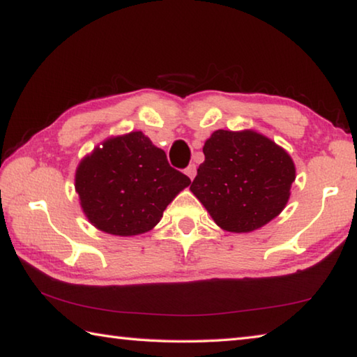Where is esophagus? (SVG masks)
<instances>
[{"mask_svg":"<svg viewBox=\"0 0 357 357\" xmlns=\"http://www.w3.org/2000/svg\"><path fill=\"white\" fill-rule=\"evenodd\" d=\"M185 174H187V176H189L190 179L195 178V174H197V165H195V164H190L189 167H187V168H185Z\"/></svg>","mask_w":357,"mask_h":357,"instance_id":"esophagus-1","label":"esophagus"}]
</instances>
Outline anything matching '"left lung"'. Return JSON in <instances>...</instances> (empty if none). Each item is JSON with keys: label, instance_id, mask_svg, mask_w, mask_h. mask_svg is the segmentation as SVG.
I'll return each mask as SVG.
<instances>
[{"label": "left lung", "instance_id": "obj_1", "mask_svg": "<svg viewBox=\"0 0 357 357\" xmlns=\"http://www.w3.org/2000/svg\"><path fill=\"white\" fill-rule=\"evenodd\" d=\"M203 153L190 190L222 229L250 233L285 209L296 167L271 138L252 129H219Z\"/></svg>", "mask_w": 357, "mask_h": 357}]
</instances>
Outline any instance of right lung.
<instances>
[{
	"label": "right lung",
	"mask_w": 357,
	"mask_h": 357,
	"mask_svg": "<svg viewBox=\"0 0 357 357\" xmlns=\"http://www.w3.org/2000/svg\"><path fill=\"white\" fill-rule=\"evenodd\" d=\"M190 179L170 167L167 154L143 132L110 137L84 155L75 192L86 219L114 236L153 229Z\"/></svg>",
	"instance_id": "1"
}]
</instances>
